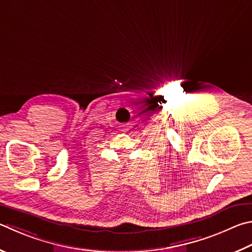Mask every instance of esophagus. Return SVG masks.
<instances>
[{
	"mask_svg": "<svg viewBox=\"0 0 252 252\" xmlns=\"http://www.w3.org/2000/svg\"><path fill=\"white\" fill-rule=\"evenodd\" d=\"M123 127H125V129H126V127H127V125H125V126H122Z\"/></svg>",
	"mask_w": 252,
	"mask_h": 252,
	"instance_id": "esophagus-1",
	"label": "esophagus"
}]
</instances>
